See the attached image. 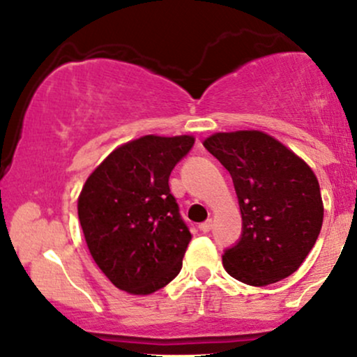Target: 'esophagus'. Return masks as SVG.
<instances>
[{
    "label": "esophagus",
    "instance_id": "esophagus-1",
    "mask_svg": "<svg viewBox=\"0 0 357 357\" xmlns=\"http://www.w3.org/2000/svg\"><path fill=\"white\" fill-rule=\"evenodd\" d=\"M213 228V220H206L204 223L199 225V230H202L203 233H208Z\"/></svg>",
    "mask_w": 357,
    "mask_h": 357
}]
</instances>
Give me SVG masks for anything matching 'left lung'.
I'll list each match as a JSON object with an SVG mask.
<instances>
[{
    "instance_id": "8db88e82",
    "label": "left lung",
    "mask_w": 357,
    "mask_h": 357,
    "mask_svg": "<svg viewBox=\"0 0 357 357\" xmlns=\"http://www.w3.org/2000/svg\"><path fill=\"white\" fill-rule=\"evenodd\" d=\"M203 146L228 169L238 196L243 233L223 253V267L253 287L292 275L322 228L324 204L314 171L261 130L215 132Z\"/></svg>"
}]
</instances>
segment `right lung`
<instances>
[{
  "label": "right lung",
  "mask_w": 357,
  "mask_h": 357,
  "mask_svg": "<svg viewBox=\"0 0 357 357\" xmlns=\"http://www.w3.org/2000/svg\"><path fill=\"white\" fill-rule=\"evenodd\" d=\"M192 136H142L110 153L79 195L90 255L117 289L149 296L178 275L191 233L179 216L169 174Z\"/></svg>",
  "instance_id": "obj_1"
}]
</instances>
